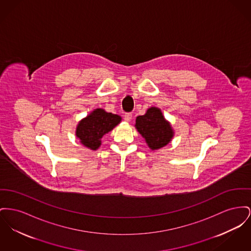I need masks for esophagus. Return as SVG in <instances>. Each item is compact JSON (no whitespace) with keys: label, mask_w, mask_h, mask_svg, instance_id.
<instances>
[{"label":"esophagus","mask_w":251,"mask_h":251,"mask_svg":"<svg viewBox=\"0 0 251 251\" xmlns=\"http://www.w3.org/2000/svg\"><path fill=\"white\" fill-rule=\"evenodd\" d=\"M132 118H133V115H132L131 113H127V114H125V116H124V119H125V121H127V122H130V121L132 120Z\"/></svg>","instance_id":"obj_1"}]
</instances>
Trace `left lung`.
<instances>
[{"label":"left lung","instance_id":"obj_1","mask_svg":"<svg viewBox=\"0 0 251 251\" xmlns=\"http://www.w3.org/2000/svg\"><path fill=\"white\" fill-rule=\"evenodd\" d=\"M135 128L145 138L151 150H158L166 146L174 137V130L167 121L159 108L151 107L145 115L138 116L135 120Z\"/></svg>","mask_w":251,"mask_h":251}]
</instances>
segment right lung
Returning <instances> with one entry per match:
<instances>
[{
	"mask_svg": "<svg viewBox=\"0 0 251 251\" xmlns=\"http://www.w3.org/2000/svg\"><path fill=\"white\" fill-rule=\"evenodd\" d=\"M120 121L121 118L118 115L99 108L79 121L75 135L82 145L96 151L101 145L102 136L111 132Z\"/></svg>",
	"mask_w": 251,
	"mask_h": 251,
	"instance_id": "right-lung-1",
	"label": "right lung"
}]
</instances>
